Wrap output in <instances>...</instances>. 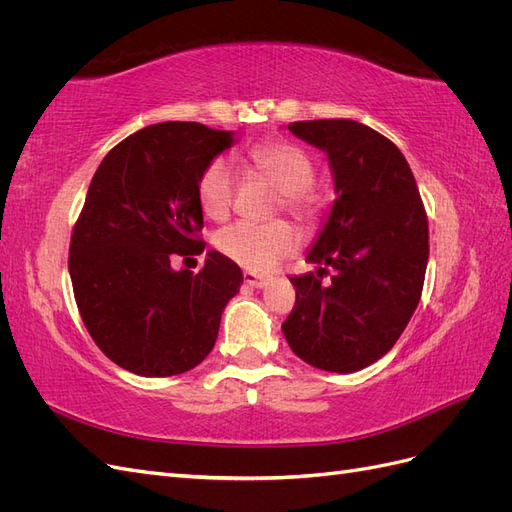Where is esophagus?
Here are the masks:
<instances>
[{
  "instance_id": "1",
  "label": "esophagus",
  "mask_w": 512,
  "mask_h": 512,
  "mask_svg": "<svg viewBox=\"0 0 512 512\" xmlns=\"http://www.w3.org/2000/svg\"><path fill=\"white\" fill-rule=\"evenodd\" d=\"M243 284L250 288H265L269 284V277L252 273V271H243Z\"/></svg>"
}]
</instances>
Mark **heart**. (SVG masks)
Returning a JSON list of instances; mask_svg holds the SVG:
<instances>
[{"instance_id":"b5f03b06","label":"heart","mask_w":512,"mask_h":512,"mask_svg":"<svg viewBox=\"0 0 512 512\" xmlns=\"http://www.w3.org/2000/svg\"><path fill=\"white\" fill-rule=\"evenodd\" d=\"M245 162L260 177L271 181L282 194V205L294 220L312 222L318 213V194L312 183L316 168L312 158L294 143L265 141L247 149ZM196 198L209 220L220 222L230 213L235 198V173L224 158H213L198 177ZM218 250L239 267L252 273H267L288 258L299 245V235L288 222L269 224L237 222L218 232Z\"/></svg>"}]
</instances>
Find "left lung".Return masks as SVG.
<instances>
[{
  "label": "left lung",
  "mask_w": 512,
  "mask_h": 512,
  "mask_svg": "<svg viewBox=\"0 0 512 512\" xmlns=\"http://www.w3.org/2000/svg\"><path fill=\"white\" fill-rule=\"evenodd\" d=\"M288 130L327 151L337 198L307 254L318 271L290 277L297 301L282 331L305 363L350 374L395 346L421 301L425 205L404 153L380 132L352 119L294 121Z\"/></svg>",
  "instance_id": "1"
}]
</instances>
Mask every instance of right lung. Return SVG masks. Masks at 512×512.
Here are the masks:
<instances>
[{
  "mask_svg": "<svg viewBox=\"0 0 512 512\" xmlns=\"http://www.w3.org/2000/svg\"><path fill=\"white\" fill-rule=\"evenodd\" d=\"M232 132L196 121L156 123L106 153L72 228L74 299L96 346L136 376L190 371L213 350L241 269L207 252L198 273L175 258L205 250L196 183Z\"/></svg>",
  "mask_w": 512,
  "mask_h": 512,
  "instance_id": "add662e5",
  "label": "right lung"
}]
</instances>
